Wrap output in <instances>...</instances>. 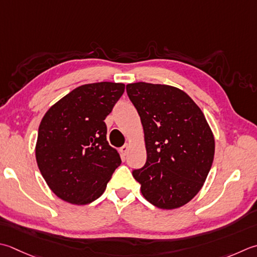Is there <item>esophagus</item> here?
<instances>
[{"label": "esophagus", "mask_w": 257, "mask_h": 257, "mask_svg": "<svg viewBox=\"0 0 257 257\" xmlns=\"http://www.w3.org/2000/svg\"><path fill=\"white\" fill-rule=\"evenodd\" d=\"M129 148H130V146L128 144H124L122 147L120 148V153H121L122 156H125V155L128 154V152H129Z\"/></svg>", "instance_id": "esophagus-1"}]
</instances>
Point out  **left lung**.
I'll list each match as a JSON object with an SVG mask.
<instances>
[{
	"mask_svg": "<svg viewBox=\"0 0 257 257\" xmlns=\"http://www.w3.org/2000/svg\"><path fill=\"white\" fill-rule=\"evenodd\" d=\"M129 99L140 115L147 160L134 178L150 204L179 208L202 189L212 167L215 139L202 110L173 85L127 84Z\"/></svg>",
	"mask_w": 257,
	"mask_h": 257,
	"instance_id": "left-lung-1",
	"label": "left lung"
}]
</instances>
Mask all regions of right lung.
<instances>
[{"instance_id": "right-lung-1", "label": "right lung", "mask_w": 257, "mask_h": 257, "mask_svg": "<svg viewBox=\"0 0 257 257\" xmlns=\"http://www.w3.org/2000/svg\"><path fill=\"white\" fill-rule=\"evenodd\" d=\"M123 91V83L80 85L43 115L35 158L45 183L64 202L87 205L99 198L121 164L107 142L104 119Z\"/></svg>"}]
</instances>
